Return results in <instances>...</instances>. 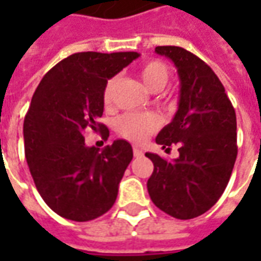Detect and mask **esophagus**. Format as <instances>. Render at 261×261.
Here are the masks:
<instances>
[{
  "instance_id": "1",
  "label": "esophagus",
  "mask_w": 261,
  "mask_h": 261,
  "mask_svg": "<svg viewBox=\"0 0 261 261\" xmlns=\"http://www.w3.org/2000/svg\"><path fill=\"white\" fill-rule=\"evenodd\" d=\"M133 152H134V156H136V158H141L142 155H144V152H142V149H140V148H138V147L133 148Z\"/></svg>"
}]
</instances>
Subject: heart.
Returning a JSON list of instances; mask_svg holds the SVG:
<instances>
[{"mask_svg": "<svg viewBox=\"0 0 261 261\" xmlns=\"http://www.w3.org/2000/svg\"><path fill=\"white\" fill-rule=\"evenodd\" d=\"M140 76H141L144 85L149 91L158 92L164 89L165 85L169 80V69L168 67L159 61V60H151L140 68ZM116 78H110L103 89V102L109 105L113 97ZM159 127L158 116L153 113H127L116 121V130L125 140L131 142H142L147 140L149 134Z\"/></svg>", "mask_w": 261, "mask_h": 261, "instance_id": "heart-1", "label": "heart"}]
</instances>
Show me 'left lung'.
Listing matches in <instances>:
<instances>
[{
    "label": "left lung",
    "mask_w": 261,
    "mask_h": 261,
    "mask_svg": "<svg viewBox=\"0 0 261 261\" xmlns=\"http://www.w3.org/2000/svg\"><path fill=\"white\" fill-rule=\"evenodd\" d=\"M155 53L175 64L180 80L179 108L156 144L179 156L166 161L147 152L153 172L148 179L152 202L177 219L201 215L222 196L235 165L236 114L224 85L202 60L177 46H158Z\"/></svg>",
    "instance_id": "obj_1"
}]
</instances>
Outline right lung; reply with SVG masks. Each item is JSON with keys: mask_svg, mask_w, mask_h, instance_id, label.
Here are the masks:
<instances>
[{"mask_svg": "<svg viewBox=\"0 0 261 261\" xmlns=\"http://www.w3.org/2000/svg\"><path fill=\"white\" fill-rule=\"evenodd\" d=\"M136 51L69 56L43 76L23 121L25 156L37 192L63 218L85 222L113 207L119 183L133 159V148L116 140L100 151L86 147L84 131L103 114L108 80L136 60Z\"/></svg>", "mask_w": 261, "mask_h": 261, "instance_id": "obj_1", "label": "right lung"}]
</instances>
